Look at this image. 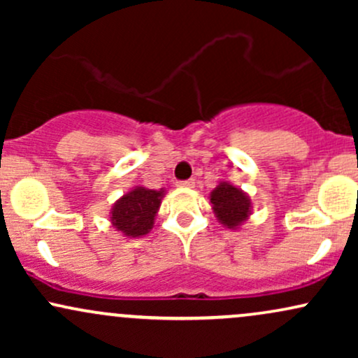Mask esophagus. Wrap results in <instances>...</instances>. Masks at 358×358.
I'll return each mask as SVG.
<instances>
[{"mask_svg":"<svg viewBox=\"0 0 358 358\" xmlns=\"http://www.w3.org/2000/svg\"><path fill=\"white\" fill-rule=\"evenodd\" d=\"M178 185V187H182V188H193L195 187V180H182V182H178L176 183Z\"/></svg>","mask_w":358,"mask_h":358,"instance_id":"1","label":"esophagus"}]
</instances>
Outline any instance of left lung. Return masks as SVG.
Wrapping results in <instances>:
<instances>
[{
  "label": "left lung",
  "mask_w": 358,
  "mask_h": 358,
  "mask_svg": "<svg viewBox=\"0 0 358 358\" xmlns=\"http://www.w3.org/2000/svg\"><path fill=\"white\" fill-rule=\"evenodd\" d=\"M208 199H210L212 210L217 220L225 229L237 231L249 219L250 208H252L250 196L241 188L234 187L232 183L220 182L210 192Z\"/></svg>",
  "instance_id": "left-lung-1"
}]
</instances>
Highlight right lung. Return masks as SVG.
Here are the masks:
<instances>
[{
    "mask_svg": "<svg viewBox=\"0 0 358 358\" xmlns=\"http://www.w3.org/2000/svg\"><path fill=\"white\" fill-rule=\"evenodd\" d=\"M165 188L150 190L145 187H134L110 208V224L124 237H143L153 229L155 217L159 210Z\"/></svg>",
    "mask_w": 358,
    "mask_h": 358,
    "instance_id": "add662e5",
    "label": "right lung"
}]
</instances>
